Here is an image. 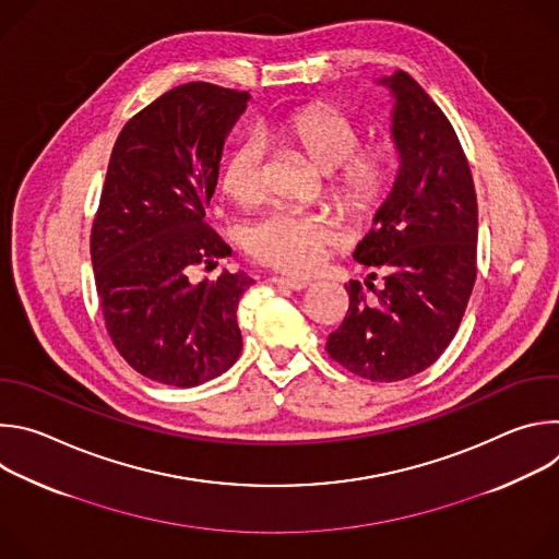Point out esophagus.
<instances>
[{
	"label": "esophagus",
	"instance_id": "esophagus-1",
	"mask_svg": "<svg viewBox=\"0 0 559 559\" xmlns=\"http://www.w3.org/2000/svg\"><path fill=\"white\" fill-rule=\"evenodd\" d=\"M272 283L278 285V287H285V289H294V292H300V289L309 287L307 281H296V278H287V276H274Z\"/></svg>",
	"mask_w": 559,
	"mask_h": 559
}]
</instances>
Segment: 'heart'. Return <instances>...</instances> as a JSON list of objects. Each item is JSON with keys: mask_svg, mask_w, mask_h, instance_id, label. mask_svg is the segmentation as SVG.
Here are the masks:
<instances>
[{"mask_svg": "<svg viewBox=\"0 0 559 559\" xmlns=\"http://www.w3.org/2000/svg\"><path fill=\"white\" fill-rule=\"evenodd\" d=\"M267 134L302 152L330 179V194L343 210L371 214L384 203L395 177L393 152L382 143L356 150L360 130L343 110L311 104L272 121ZM218 183L236 205H257L265 194L263 143L238 141L225 156ZM334 241L336 234L325 218L283 210L252 223L243 236L252 259L292 276L321 267Z\"/></svg>", "mask_w": 559, "mask_h": 559, "instance_id": "heart-1", "label": "heart"}]
</instances>
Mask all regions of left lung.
I'll use <instances>...</instances> for the list:
<instances>
[{
    "label": "left lung",
    "instance_id": "8db88e82",
    "mask_svg": "<svg viewBox=\"0 0 559 559\" xmlns=\"http://www.w3.org/2000/svg\"><path fill=\"white\" fill-rule=\"evenodd\" d=\"M376 84L393 102L397 173L354 259L386 276L382 289L365 281L373 302L349 283L328 354L362 378L393 382L433 365L460 328L475 283L477 201L460 141L418 82L395 70Z\"/></svg>",
    "mask_w": 559,
    "mask_h": 559
}]
</instances>
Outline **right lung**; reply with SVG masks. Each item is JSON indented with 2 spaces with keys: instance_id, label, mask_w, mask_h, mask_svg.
<instances>
[{
  "instance_id": "1",
  "label": "right lung",
  "mask_w": 559,
  "mask_h": 559,
  "mask_svg": "<svg viewBox=\"0 0 559 559\" xmlns=\"http://www.w3.org/2000/svg\"><path fill=\"white\" fill-rule=\"evenodd\" d=\"M250 95L194 82L168 91L119 132L93 225L91 254L106 328L150 380L197 386L227 371L243 338L236 309L254 283L190 270L229 254L205 225L223 141Z\"/></svg>"
}]
</instances>
